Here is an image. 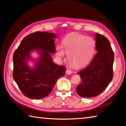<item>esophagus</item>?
Segmentation results:
<instances>
[{
	"instance_id": "34e87169",
	"label": "esophagus",
	"mask_w": 126,
	"mask_h": 126,
	"mask_svg": "<svg viewBox=\"0 0 126 126\" xmlns=\"http://www.w3.org/2000/svg\"><path fill=\"white\" fill-rule=\"evenodd\" d=\"M66 74L67 75H70L72 74V71L69 69H67L66 71Z\"/></svg>"
}]
</instances>
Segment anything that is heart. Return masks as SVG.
Returning <instances> with one entry per match:
<instances>
[{"label": "heart", "instance_id": "obj_1", "mask_svg": "<svg viewBox=\"0 0 126 126\" xmlns=\"http://www.w3.org/2000/svg\"><path fill=\"white\" fill-rule=\"evenodd\" d=\"M96 43L94 40L78 33L67 34L62 40V46H56L57 56L60 59L64 57L65 52L71 64L81 67L89 63L95 53Z\"/></svg>", "mask_w": 126, "mask_h": 126}]
</instances>
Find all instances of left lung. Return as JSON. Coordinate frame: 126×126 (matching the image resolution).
Wrapping results in <instances>:
<instances>
[{
  "label": "left lung",
  "instance_id": "1",
  "mask_svg": "<svg viewBox=\"0 0 126 126\" xmlns=\"http://www.w3.org/2000/svg\"><path fill=\"white\" fill-rule=\"evenodd\" d=\"M95 37L97 52L90 65L78 72L81 82L77 86L76 92L82 97L99 95L113 79L114 52L110 42L98 33Z\"/></svg>",
  "mask_w": 126,
  "mask_h": 126
}]
</instances>
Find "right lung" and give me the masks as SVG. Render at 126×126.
<instances>
[{
	"label": "right lung",
	"mask_w": 126,
	"mask_h": 126,
	"mask_svg": "<svg viewBox=\"0 0 126 126\" xmlns=\"http://www.w3.org/2000/svg\"><path fill=\"white\" fill-rule=\"evenodd\" d=\"M53 33L37 32L23 39L13 55L14 80L19 89L27 97L45 98L51 92L58 79L63 76L66 67L53 62L50 54L56 52ZM37 50L39 57L36 60L31 56L32 50ZM34 61V68L28 65V61Z\"/></svg>",
	"instance_id": "1"
}]
</instances>
